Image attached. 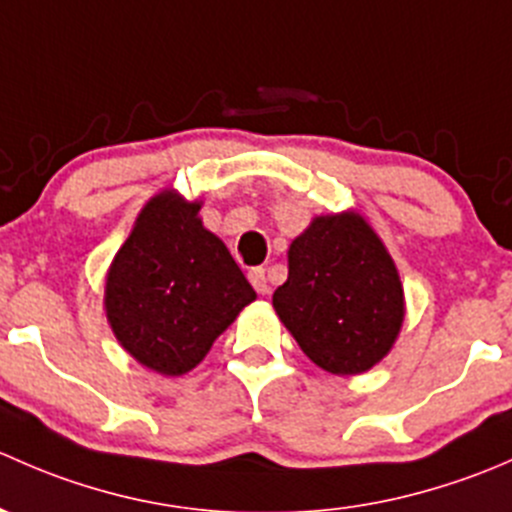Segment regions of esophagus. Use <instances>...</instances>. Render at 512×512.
<instances>
[{
	"label": "esophagus",
	"instance_id": "1",
	"mask_svg": "<svg viewBox=\"0 0 512 512\" xmlns=\"http://www.w3.org/2000/svg\"><path fill=\"white\" fill-rule=\"evenodd\" d=\"M250 282H252V287L257 289V294H267V289H270V285H267V275H265V270H262V267H252L250 270Z\"/></svg>",
	"mask_w": 512,
	"mask_h": 512
}]
</instances>
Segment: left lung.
Wrapping results in <instances>:
<instances>
[{
  "label": "left lung",
  "instance_id": "8db88e82",
  "mask_svg": "<svg viewBox=\"0 0 512 512\" xmlns=\"http://www.w3.org/2000/svg\"><path fill=\"white\" fill-rule=\"evenodd\" d=\"M277 317L304 354L337 376L374 369L406 317L394 257L359 210L317 215L287 250Z\"/></svg>",
  "mask_w": 512,
  "mask_h": 512
}]
</instances>
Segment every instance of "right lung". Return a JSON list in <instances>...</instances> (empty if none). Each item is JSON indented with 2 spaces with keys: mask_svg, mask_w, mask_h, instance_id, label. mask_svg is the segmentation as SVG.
Returning <instances> with one entry per match:
<instances>
[{
  "mask_svg": "<svg viewBox=\"0 0 512 512\" xmlns=\"http://www.w3.org/2000/svg\"><path fill=\"white\" fill-rule=\"evenodd\" d=\"M200 200L160 190L138 213L106 272L113 337L141 366L183 376L257 294L230 250L200 220Z\"/></svg>",
  "mask_w": 512,
  "mask_h": 512,
  "instance_id": "add662e5",
  "label": "right lung"
}]
</instances>
